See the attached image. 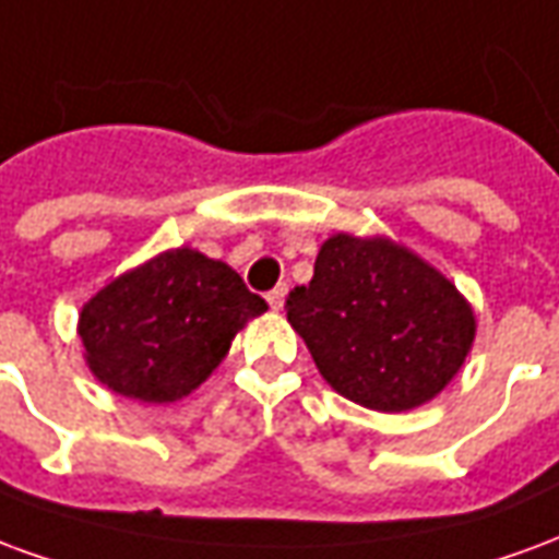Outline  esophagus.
Listing matches in <instances>:
<instances>
[{
	"mask_svg": "<svg viewBox=\"0 0 559 559\" xmlns=\"http://www.w3.org/2000/svg\"><path fill=\"white\" fill-rule=\"evenodd\" d=\"M266 299L269 305H272V311H281V308H284V299H287V287L281 284V287H275V290L269 293Z\"/></svg>",
	"mask_w": 559,
	"mask_h": 559,
	"instance_id": "esophagus-1",
	"label": "esophagus"
}]
</instances>
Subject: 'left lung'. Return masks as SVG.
<instances>
[{
  "label": "left lung",
  "instance_id": "8db88e82",
  "mask_svg": "<svg viewBox=\"0 0 559 559\" xmlns=\"http://www.w3.org/2000/svg\"><path fill=\"white\" fill-rule=\"evenodd\" d=\"M287 320L329 386L380 413L437 399L476 338L455 284L386 236H329L314 278L287 299Z\"/></svg>",
  "mask_w": 559,
  "mask_h": 559
}]
</instances>
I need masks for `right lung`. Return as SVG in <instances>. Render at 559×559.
I'll use <instances>...</instances> for the list:
<instances>
[{
    "label": "right lung",
    "mask_w": 559,
    "mask_h": 559,
    "mask_svg": "<svg viewBox=\"0 0 559 559\" xmlns=\"http://www.w3.org/2000/svg\"><path fill=\"white\" fill-rule=\"evenodd\" d=\"M263 311L236 269L182 245L95 293L78 335L98 383L122 399L170 404L191 395Z\"/></svg>",
    "instance_id": "right-lung-1"
}]
</instances>
